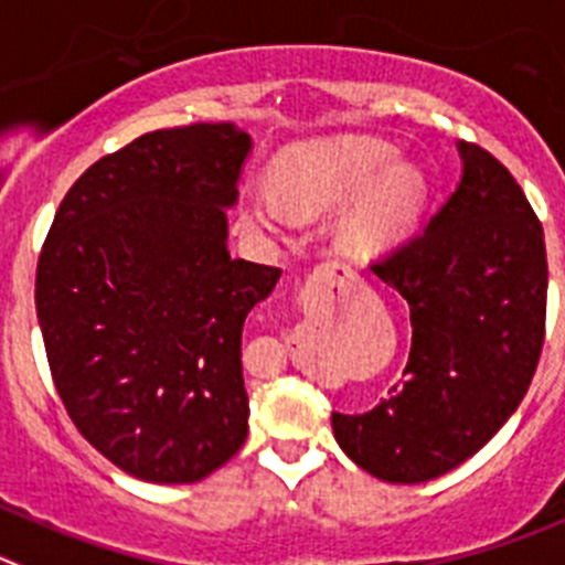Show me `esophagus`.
Masks as SVG:
<instances>
[{"mask_svg":"<svg viewBox=\"0 0 565 565\" xmlns=\"http://www.w3.org/2000/svg\"><path fill=\"white\" fill-rule=\"evenodd\" d=\"M348 276H351V273H348L342 265H334V262H326V265H320L318 270L312 273V281L331 284V281H342V278H348Z\"/></svg>","mask_w":565,"mask_h":565,"instance_id":"esophagus-1","label":"esophagus"}]
</instances>
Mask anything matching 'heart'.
<instances>
[{"label": "heart", "instance_id": "heart-1", "mask_svg": "<svg viewBox=\"0 0 565 565\" xmlns=\"http://www.w3.org/2000/svg\"><path fill=\"white\" fill-rule=\"evenodd\" d=\"M395 160L393 145L367 136L300 147L278 163L276 200L253 198L247 217L262 228H278L287 211L312 217L362 192L342 214L337 239L348 250L382 247L413 225L426 192L418 167Z\"/></svg>", "mask_w": 565, "mask_h": 565}]
</instances>
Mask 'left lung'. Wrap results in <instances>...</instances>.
Segmentation results:
<instances>
[{
    "instance_id": "1",
    "label": "left lung",
    "mask_w": 565,
    "mask_h": 565,
    "mask_svg": "<svg viewBox=\"0 0 565 565\" xmlns=\"http://www.w3.org/2000/svg\"><path fill=\"white\" fill-rule=\"evenodd\" d=\"M460 156L451 198L373 265L409 303L402 384L371 413L331 415L340 449L384 482H429L477 455L519 409L544 348V228L499 158L468 141Z\"/></svg>"
}]
</instances>
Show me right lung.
<instances>
[{
  "label": "right lung",
  "mask_w": 565,
  "mask_h": 565,
  "mask_svg": "<svg viewBox=\"0 0 565 565\" xmlns=\"http://www.w3.org/2000/svg\"><path fill=\"white\" fill-rule=\"evenodd\" d=\"M247 152L231 122L139 136L77 178L39 256L63 407L145 482H198L247 437L242 326L281 276L225 247Z\"/></svg>",
  "instance_id": "obj_1"
}]
</instances>
